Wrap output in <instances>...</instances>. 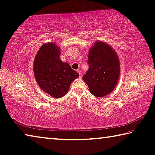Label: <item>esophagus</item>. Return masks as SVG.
<instances>
[{"mask_svg":"<svg viewBox=\"0 0 155 155\" xmlns=\"http://www.w3.org/2000/svg\"><path fill=\"white\" fill-rule=\"evenodd\" d=\"M77 72H78V73L79 74V77L80 78H81L82 77V73H81V71L80 70H77Z\"/></svg>","mask_w":155,"mask_h":155,"instance_id":"34e87169","label":"esophagus"}]
</instances>
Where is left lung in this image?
I'll list each match as a JSON object with an SVG mask.
<instances>
[{
  "instance_id": "left-lung-1",
  "label": "left lung",
  "mask_w": 155,
  "mask_h": 155,
  "mask_svg": "<svg viewBox=\"0 0 155 155\" xmlns=\"http://www.w3.org/2000/svg\"><path fill=\"white\" fill-rule=\"evenodd\" d=\"M89 69L83 77L90 92L97 97L109 94L117 85L120 74L119 57L108 44L97 41L88 54Z\"/></svg>"
}]
</instances>
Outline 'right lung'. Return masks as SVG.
Wrapping results in <instances>:
<instances>
[{
	"label": "right lung",
	"mask_w": 155,
	"mask_h": 155,
	"mask_svg": "<svg viewBox=\"0 0 155 155\" xmlns=\"http://www.w3.org/2000/svg\"><path fill=\"white\" fill-rule=\"evenodd\" d=\"M60 48L54 43H47L39 49L34 61L36 82L44 92L54 98L67 94L71 83L78 73L60 58Z\"/></svg>",
	"instance_id": "1"
}]
</instances>
